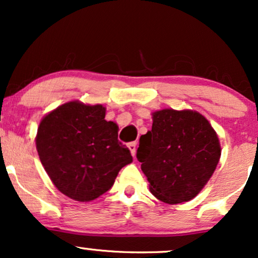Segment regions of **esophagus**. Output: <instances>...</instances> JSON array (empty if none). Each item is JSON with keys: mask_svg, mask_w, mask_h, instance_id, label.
<instances>
[{"mask_svg": "<svg viewBox=\"0 0 258 258\" xmlns=\"http://www.w3.org/2000/svg\"><path fill=\"white\" fill-rule=\"evenodd\" d=\"M128 149L131 152L133 158H136V150H137V143L136 142H132V143L128 144Z\"/></svg>", "mask_w": 258, "mask_h": 258, "instance_id": "obj_1", "label": "esophagus"}]
</instances>
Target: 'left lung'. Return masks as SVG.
Segmentation results:
<instances>
[{
  "mask_svg": "<svg viewBox=\"0 0 258 258\" xmlns=\"http://www.w3.org/2000/svg\"><path fill=\"white\" fill-rule=\"evenodd\" d=\"M150 131L139 138L137 159L152 194L162 203L180 204L200 193L221 158L214 127L195 110L154 111Z\"/></svg>",
  "mask_w": 258,
  "mask_h": 258,
  "instance_id": "obj_1",
  "label": "left lung"
}]
</instances>
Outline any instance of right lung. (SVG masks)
<instances>
[{"label": "right lung", "mask_w": 258, "mask_h": 258, "mask_svg": "<svg viewBox=\"0 0 258 258\" xmlns=\"http://www.w3.org/2000/svg\"><path fill=\"white\" fill-rule=\"evenodd\" d=\"M105 106L72 100L44 115L37 128L41 164L60 193L92 201L108 191L132 156L117 139L119 127L105 119Z\"/></svg>", "instance_id": "obj_1"}]
</instances>
